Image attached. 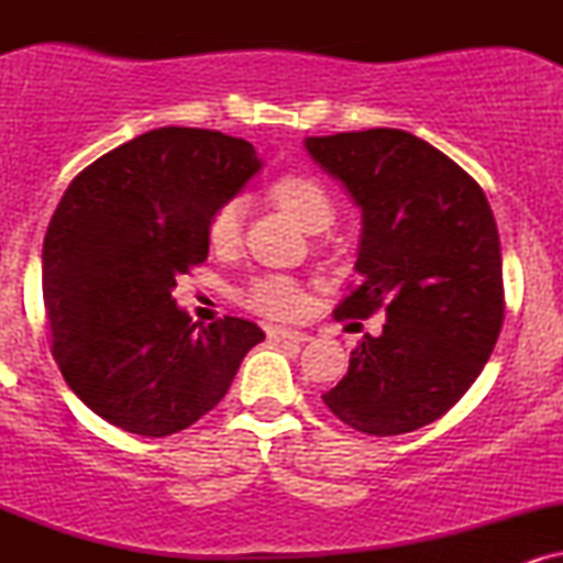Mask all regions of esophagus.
Wrapping results in <instances>:
<instances>
[{
    "mask_svg": "<svg viewBox=\"0 0 563 563\" xmlns=\"http://www.w3.org/2000/svg\"><path fill=\"white\" fill-rule=\"evenodd\" d=\"M267 335L275 341H294V344H303L309 341V333L303 331H294V328H267Z\"/></svg>",
    "mask_w": 563,
    "mask_h": 563,
    "instance_id": "esophagus-1",
    "label": "esophagus"
}]
</instances>
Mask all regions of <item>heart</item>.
<instances>
[{"label": "heart", "instance_id": "1", "mask_svg": "<svg viewBox=\"0 0 563 563\" xmlns=\"http://www.w3.org/2000/svg\"><path fill=\"white\" fill-rule=\"evenodd\" d=\"M273 196L303 230L320 232L331 228L335 219V203L331 190L312 174H283L269 185ZM243 200L228 198L209 219V243L214 249H230L241 238ZM241 301L254 312L275 320L299 318L307 309L309 296L296 277L269 273L260 275L241 290Z\"/></svg>", "mask_w": 563, "mask_h": 563}]
</instances>
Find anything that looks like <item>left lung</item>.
<instances>
[{"label": "left lung", "instance_id": "left-lung-1", "mask_svg": "<svg viewBox=\"0 0 563 563\" xmlns=\"http://www.w3.org/2000/svg\"><path fill=\"white\" fill-rule=\"evenodd\" d=\"M307 151L363 209L360 286L333 314L386 312L384 333L363 335L346 376L322 399L371 437L434 423L479 376L506 318L487 196L455 161L402 129L309 137Z\"/></svg>", "mask_w": 563, "mask_h": 563}]
</instances>
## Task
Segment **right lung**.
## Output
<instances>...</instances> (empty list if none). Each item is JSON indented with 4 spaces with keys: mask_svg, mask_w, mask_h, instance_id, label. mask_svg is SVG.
I'll return each mask as SVG.
<instances>
[{
    "mask_svg": "<svg viewBox=\"0 0 563 563\" xmlns=\"http://www.w3.org/2000/svg\"><path fill=\"white\" fill-rule=\"evenodd\" d=\"M260 172L251 142L161 126L113 147L63 192L42 251L49 349L89 410L129 434L169 437L219 405L256 322L198 325L177 277L209 256V219Z\"/></svg>",
    "mask_w": 563,
    "mask_h": 563,
    "instance_id": "1",
    "label": "right lung"
}]
</instances>
